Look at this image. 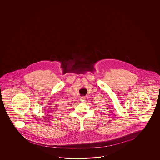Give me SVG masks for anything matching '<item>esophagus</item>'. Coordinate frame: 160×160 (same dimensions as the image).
Wrapping results in <instances>:
<instances>
[{
  "label": "esophagus",
  "mask_w": 160,
  "mask_h": 160,
  "mask_svg": "<svg viewBox=\"0 0 160 160\" xmlns=\"http://www.w3.org/2000/svg\"><path fill=\"white\" fill-rule=\"evenodd\" d=\"M85 99H86V97H81L80 98V102H84V101H85Z\"/></svg>",
  "instance_id": "obj_1"
}]
</instances>
